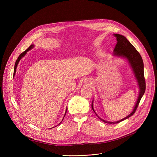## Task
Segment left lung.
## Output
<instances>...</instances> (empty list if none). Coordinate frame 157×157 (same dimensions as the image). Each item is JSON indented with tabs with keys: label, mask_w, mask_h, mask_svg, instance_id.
<instances>
[{
	"label": "left lung",
	"mask_w": 157,
	"mask_h": 157,
	"mask_svg": "<svg viewBox=\"0 0 157 157\" xmlns=\"http://www.w3.org/2000/svg\"><path fill=\"white\" fill-rule=\"evenodd\" d=\"M114 36L117 37V43L113 51L114 56L125 58V59L128 60L129 65H130L131 68L132 69L135 77L137 81V83L139 87V94L133 111L125 118L114 122L105 121L98 117V116H97V114L94 109L92 102V108L97 116L102 121L108 123H111V124L118 123L132 116L135 113L140 102V101H141L146 90V82L144 76V63L141 55L139 54V53L136 50V49L134 47V46L129 42L125 36L118 34H114Z\"/></svg>",
	"instance_id": "1"
}]
</instances>
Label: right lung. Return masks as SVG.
Masks as SVG:
<instances>
[{"mask_svg": "<svg viewBox=\"0 0 157 157\" xmlns=\"http://www.w3.org/2000/svg\"><path fill=\"white\" fill-rule=\"evenodd\" d=\"M34 47V44H32V45H30V46H29V48H27L25 51V52H23L22 53H21L20 55V56H18V58L17 59V60H16V63H15V65H14V74H13V75L14 76L15 75V73H16V68H17V66H18V63H19V62H20V60L22 59V57H23L26 54H27V52H29L30 49H31L32 48H33ZM67 108H66V111H65V114H64V117H65V114H66V113H67ZM64 117H63V118H64ZM61 123V122H60ZM60 123L59 125H60Z\"/></svg>", "mask_w": 157, "mask_h": 157, "instance_id": "1", "label": "right lung"}]
</instances>
